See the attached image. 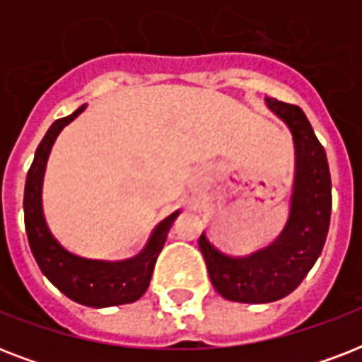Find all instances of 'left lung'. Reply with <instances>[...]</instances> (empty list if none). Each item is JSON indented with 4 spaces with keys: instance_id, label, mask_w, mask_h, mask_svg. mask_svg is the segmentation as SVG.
Returning a JSON list of instances; mask_svg holds the SVG:
<instances>
[{
    "instance_id": "left-lung-1",
    "label": "left lung",
    "mask_w": 362,
    "mask_h": 362,
    "mask_svg": "<svg viewBox=\"0 0 362 362\" xmlns=\"http://www.w3.org/2000/svg\"><path fill=\"white\" fill-rule=\"evenodd\" d=\"M267 105L289 125L297 152L286 229L278 240L247 257L226 255L206 231L199 237L212 286L221 297L235 303H274L295 291L320 257L331 223V173L325 148L300 107L278 99H267Z\"/></svg>"
}]
</instances>
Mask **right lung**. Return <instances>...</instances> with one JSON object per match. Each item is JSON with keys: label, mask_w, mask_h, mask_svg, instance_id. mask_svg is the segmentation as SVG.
Returning a JSON list of instances; mask_svg holds the SVG:
<instances>
[{"label": "right lung", "mask_w": 362, "mask_h": 362, "mask_svg": "<svg viewBox=\"0 0 362 362\" xmlns=\"http://www.w3.org/2000/svg\"><path fill=\"white\" fill-rule=\"evenodd\" d=\"M84 109L86 105H82L73 115L54 122L47 131V135L42 136L41 144L37 146L35 158L25 178L24 223L31 253L39 269L42 270V274L71 300L84 304V306H92V308H105V306L135 303L146 293L159 252L167 240L173 221L180 212H175L167 220L161 221L152 231L144 250L127 261L109 263V261L78 257L67 252L52 237L42 214L41 189L45 167H47L50 148L59 131L69 122L75 120Z\"/></svg>", "instance_id": "add662e5"}]
</instances>
